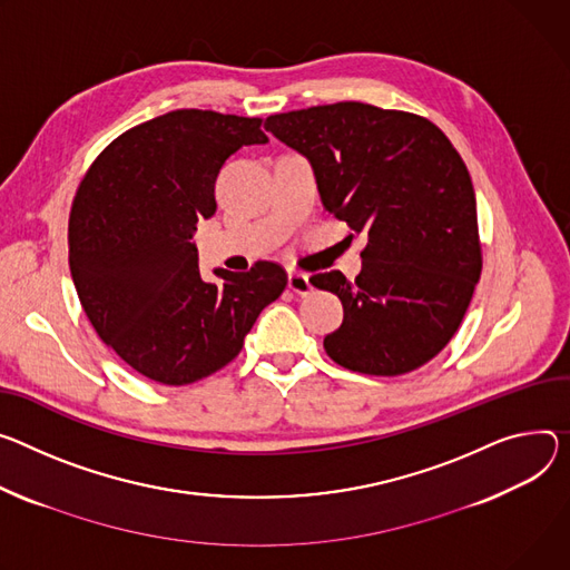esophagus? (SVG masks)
Listing matches in <instances>:
<instances>
[{
	"instance_id": "esophagus-1",
	"label": "esophagus",
	"mask_w": 570,
	"mask_h": 570,
	"mask_svg": "<svg viewBox=\"0 0 570 570\" xmlns=\"http://www.w3.org/2000/svg\"><path fill=\"white\" fill-rule=\"evenodd\" d=\"M288 288L297 295H308L314 291L312 279H308V275L304 273H288Z\"/></svg>"
}]
</instances>
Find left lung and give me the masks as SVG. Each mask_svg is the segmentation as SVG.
I'll use <instances>...</instances> for the list:
<instances>
[{
  "mask_svg": "<svg viewBox=\"0 0 570 570\" xmlns=\"http://www.w3.org/2000/svg\"><path fill=\"white\" fill-rule=\"evenodd\" d=\"M264 127L312 166L325 212L368 236L354 282L338 271L312 277L343 304L327 354L386 377L428 364L482 273L475 190L459 151L430 120L361 101L277 114Z\"/></svg>",
  "mask_w": 570,
  "mask_h": 570,
  "instance_id": "left-lung-1",
  "label": "left lung"
}]
</instances>
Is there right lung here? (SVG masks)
I'll use <instances>...</instances> for the list:
<instances>
[{
	"instance_id": "1",
	"label": "right lung",
	"mask_w": 570,
	"mask_h": 570,
	"mask_svg": "<svg viewBox=\"0 0 570 570\" xmlns=\"http://www.w3.org/2000/svg\"><path fill=\"white\" fill-rule=\"evenodd\" d=\"M258 118L181 109L118 136L83 177L70 214V273L83 312L134 371L168 386L227 366L286 273L199 275L197 223L216 214V177L245 145H266Z\"/></svg>"
}]
</instances>
